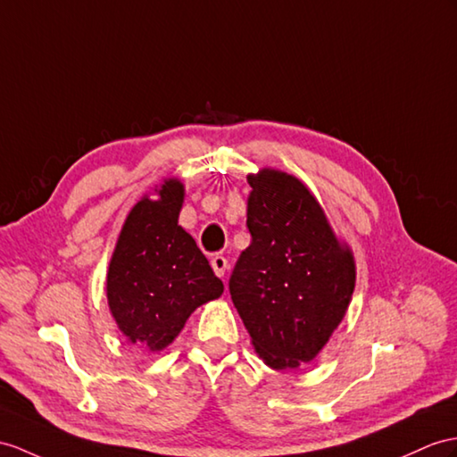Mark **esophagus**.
Masks as SVG:
<instances>
[{
  "label": "esophagus",
  "mask_w": 457,
  "mask_h": 457,
  "mask_svg": "<svg viewBox=\"0 0 457 457\" xmlns=\"http://www.w3.org/2000/svg\"><path fill=\"white\" fill-rule=\"evenodd\" d=\"M227 258H222V255H213L211 258V267H213V271L217 277H225V271H227Z\"/></svg>",
  "instance_id": "1"
}]
</instances>
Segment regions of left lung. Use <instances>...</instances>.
<instances>
[{"mask_svg": "<svg viewBox=\"0 0 457 457\" xmlns=\"http://www.w3.org/2000/svg\"><path fill=\"white\" fill-rule=\"evenodd\" d=\"M250 246L230 277V296L260 359L273 370L312 362L347 314L357 281L349 244L296 176H248Z\"/></svg>", "mask_w": 457, "mask_h": 457, "instance_id": "8db88e82", "label": "left lung"}]
</instances>
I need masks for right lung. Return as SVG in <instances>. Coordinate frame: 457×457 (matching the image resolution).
I'll return each instance as SVG.
<instances>
[{
    "label": "right lung",
    "mask_w": 457,
    "mask_h": 457,
    "mask_svg": "<svg viewBox=\"0 0 457 457\" xmlns=\"http://www.w3.org/2000/svg\"><path fill=\"white\" fill-rule=\"evenodd\" d=\"M131 207L106 273V298L118 329L133 345L169 347L202 304L225 291L195 240L178 225L184 184L164 178Z\"/></svg>",
    "instance_id": "obj_1"
}]
</instances>
